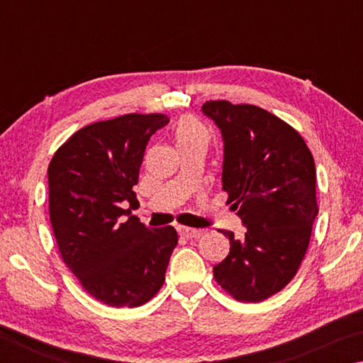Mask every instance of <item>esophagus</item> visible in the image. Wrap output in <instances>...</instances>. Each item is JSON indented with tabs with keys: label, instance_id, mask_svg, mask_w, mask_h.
<instances>
[{
	"label": "esophagus",
	"instance_id": "obj_1",
	"mask_svg": "<svg viewBox=\"0 0 363 363\" xmlns=\"http://www.w3.org/2000/svg\"><path fill=\"white\" fill-rule=\"evenodd\" d=\"M177 230H179L181 235L186 237V238H199V237L203 235V232H205L201 229H192V227H184V225L177 227Z\"/></svg>",
	"mask_w": 363,
	"mask_h": 363
}]
</instances>
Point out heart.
Here are the masks:
<instances>
[{"label": "heart", "instance_id": "1", "mask_svg": "<svg viewBox=\"0 0 363 363\" xmlns=\"http://www.w3.org/2000/svg\"><path fill=\"white\" fill-rule=\"evenodd\" d=\"M174 134H176L177 144L187 143V140L196 139V138H206L205 128L194 118H182L179 123H177Z\"/></svg>", "mask_w": 363, "mask_h": 363}]
</instances>
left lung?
Listing matches in <instances>:
<instances>
[{"instance_id": "left-lung-1", "label": "left lung", "mask_w": 363, "mask_h": 363, "mask_svg": "<svg viewBox=\"0 0 363 363\" xmlns=\"http://www.w3.org/2000/svg\"><path fill=\"white\" fill-rule=\"evenodd\" d=\"M224 144L223 189L245 233L229 237L230 251L214 279L238 301L259 303L279 293L309 245L318 213L315 163L304 139L267 110L227 101L203 104Z\"/></svg>"}]
</instances>
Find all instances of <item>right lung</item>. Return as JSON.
Wrapping results in <instances>:
<instances>
[{"instance_id":"right-lung-1","label":"right lung","mask_w":363,"mask_h":363,"mask_svg":"<svg viewBox=\"0 0 363 363\" xmlns=\"http://www.w3.org/2000/svg\"><path fill=\"white\" fill-rule=\"evenodd\" d=\"M162 113H130L77 131L49 163V218L62 259L84 290L112 307H138L164 281L177 232L133 216V187ZM130 206V208H126Z\"/></svg>"}]
</instances>
